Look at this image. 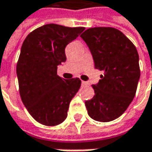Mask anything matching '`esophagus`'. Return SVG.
Wrapping results in <instances>:
<instances>
[{"mask_svg": "<svg viewBox=\"0 0 152 152\" xmlns=\"http://www.w3.org/2000/svg\"><path fill=\"white\" fill-rule=\"evenodd\" d=\"M82 84H83V85H85V84H87V82H84V81H82Z\"/></svg>", "mask_w": 152, "mask_h": 152, "instance_id": "34e87169", "label": "esophagus"}]
</instances>
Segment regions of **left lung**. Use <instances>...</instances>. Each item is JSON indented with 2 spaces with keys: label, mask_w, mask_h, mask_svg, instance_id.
<instances>
[{
  "label": "left lung",
  "mask_w": 152,
  "mask_h": 152,
  "mask_svg": "<svg viewBox=\"0 0 152 152\" xmlns=\"http://www.w3.org/2000/svg\"><path fill=\"white\" fill-rule=\"evenodd\" d=\"M80 37L91 53L95 69L104 72L92 85L94 97L85 101L88 114L101 122L113 121L127 110L136 95L140 79L137 48L112 27L90 28Z\"/></svg>",
  "instance_id": "left-lung-1"
}]
</instances>
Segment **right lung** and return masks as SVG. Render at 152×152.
Segmentation results:
<instances>
[{
  "mask_svg": "<svg viewBox=\"0 0 152 152\" xmlns=\"http://www.w3.org/2000/svg\"><path fill=\"white\" fill-rule=\"evenodd\" d=\"M83 31L48 23L31 31L22 45L16 65L20 96L30 114L43 125L63 122L80 89L79 78H61L57 67L66 61L67 45Z\"/></svg>",
  "mask_w": 152,
  "mask_h": 152,
  "instance_id": "right-lung-1",
  "label": "right lung"
}]
</instances>
